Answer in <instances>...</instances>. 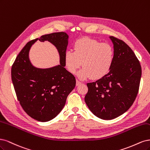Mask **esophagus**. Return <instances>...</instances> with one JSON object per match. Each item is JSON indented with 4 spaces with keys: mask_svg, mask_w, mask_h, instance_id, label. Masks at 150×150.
I'll use <instances>...</instances> for the list:
<instances>
[{
    "mask_svg": "<svg viewBox=\"0 0 150 150\" xmlns=\"http://www.w3.org/2000/svg\"><path fill=\"white\" fill-rule=\"evenodd\" d=\"M81 84V82H80V81H79L78 80H76V86H79V85H80Z\"/></svg>",
    "mask_w": 150,
    "mask_h": 150,
    "instance_id": "obj_1",
    "label": "esophagus"
}]
</instances>
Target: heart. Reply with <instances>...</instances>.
<instances>
[{"mask_svg":"<svg viewBox=\"0 0 150 150\" xmlns=\"http://www.w3.org/2000/svg\"><path fill=\"white\" fill-rule=\"evenodd\" d=\"M74 52H65L64 65L71 74H74L81 65L79 73L80 79L91 77V80L103 79L112 69L115 60V50L108 43H101L88 37L80 38L74 43Z\"/></svg>","mask_w":150,"mask_h":150,"instance_id":"b5f03b06","label":"heart"}]
</instances>
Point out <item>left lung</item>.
I'll return each instance as SVG.
<instances>
[{"mask_svg":"<svg viewBox=\"0 0 150 150\" xmlns=\"http://www.w3.org/2000/svg\"><path fill=\"white\" fill-rule=\"evenodd\" d=\"M115 60L103 79L86 84L85 101L96 117L112 120L131 107L138 93L142 67L134 53L126 43L113 36Z\"/></svg>","mask_w":150,"mask_h":150,"instance_id":"obj_1","label":"left lung"}]
</instances>
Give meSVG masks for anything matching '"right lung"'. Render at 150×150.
<instances>
[{
  "instance_id": "add662e5",
  "label": "right lung",
  "mask_w": 150,
  "mask_h": 150,
  "mask_svg": "<svg viewBox=\"0 0 150 150\" xmlns=\"http://www.w3.org/2000/svg\"><path fill=\"white\" fill-rule=\"evenodd\" d=\"M65 32H55L28 42L12 66L11 77L17 100L25 112L33 119L48 122L59 114L76 84L75 76L65 68L64 57L68 45ZM37 40H48L59 50L61 64L50 69H37L28 59V52Z\"/></svg>"
}]
</instances>
